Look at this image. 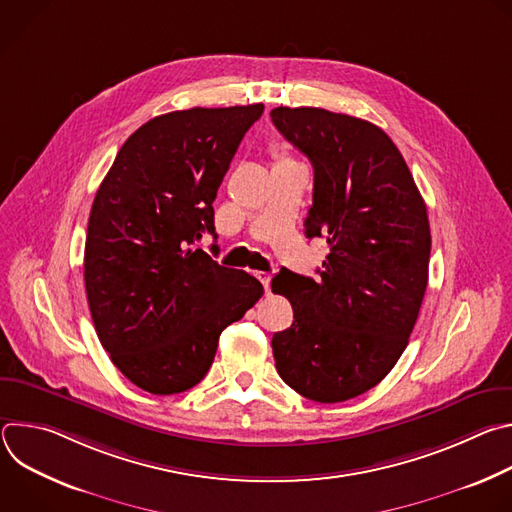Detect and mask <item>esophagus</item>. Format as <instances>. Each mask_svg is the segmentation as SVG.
I'll use <instances>...</instances> for the list:
<instances>
[{"label":"esophagus","mask_w":512,"mask_h":512,"mask_svg":"<svg viewBox=\"0 0 512 512\" xmlns=\"http://www.w3.org/2000/svg\"><path fill=\"white\" fill-rule=\"evenodd\" d=\"M257 279L263 283V287H265V291H269V285H271V275L269 273H257Z\"/></svg>","instance_id":"obj_1"}]
</instances>
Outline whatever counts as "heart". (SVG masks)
I'll return each instance as SVG.
<instances>
[{"instance_id":"obj_1","label":"heart","mask_w":512,"mask_h":512,"mask_svg":"<svg viewBox=\"0 0 512 512\" xmlns=\"http://www.w3.org/2000/svg\"><path fill=\"white\" fill-rule=\"evenodd\" d=\"M277 156H279V158H277V160H285V156H281V154H277Z\"/></svg>"}]
</instances>
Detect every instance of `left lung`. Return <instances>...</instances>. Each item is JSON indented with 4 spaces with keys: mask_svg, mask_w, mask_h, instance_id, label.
Returning a JSON list of instances; mask_svg holds the SVG:
<instances>
[{
    "mask_svg": "<svg viewBox=\"0 0 512 512\" xmlns=\"http://www.w3.org/2000/svg\"><path fill=\"white\" fill-rule=\"evenodd\" d=\"M271 121L314 166L306 237L330 245L318 279L281 269L271 281L294 308L271 340L275 367L306 399L340 403L379 385L409 342L427 287V208L381 127L318 107H275Z\"/></svg>",
    "mask_w": 512,
    "mask_h": 512,
    "instance_id": "left-lung-1",
    "label": "left lung"
}]
</instances>
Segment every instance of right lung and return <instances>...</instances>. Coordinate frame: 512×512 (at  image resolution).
Wrapping results in <instances>:
<instances>
[{
	"instance_id": "add662e5",
	"label": "right lung",
	"mask_w": 512,
	"mask_h": 512,
	"mask_svg": "<svg viewBox=\"0 0 512 512\" xmlns=\"http://www.w3.org/2000/svg\"><path fill=\"white\" fill-rule=\"evenodd\" d=\"M263 105L172 111L143 123L101 182L87 229L85 287L115 367L174 395L208 373L218 336L263 296L249 273L194 243L214 235L216 190Z\"/></svg>"
}]
</instances>
